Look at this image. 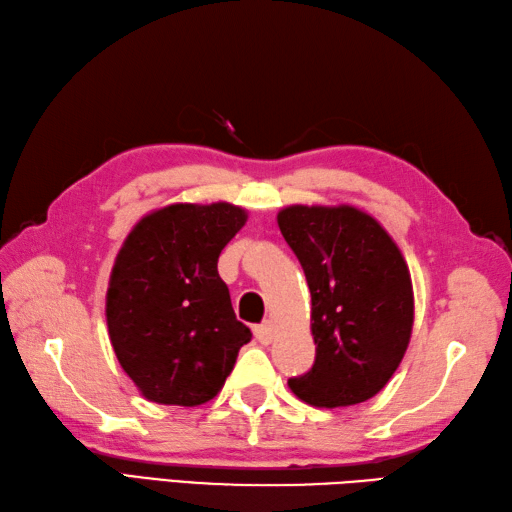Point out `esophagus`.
I'll return each mask as SVG.
<instances>
[{
    "label": "esophagus",
    "mask_w": 512,
    "mask_h": 512,
    "mask_svg": "<svg viewBox=\"0 0 512 512\" xmlns=\"http://www.w3.org/2000/svg\"><path fill=\"white\" fill-rule=\"evenodd\" d=\"M272 336H275V329H272L270 323H264V325H257V327H255V338H257L261 344H270V342H272Z\"/></svg>",
    "instance_id": "34e87169"
}]
</instances>
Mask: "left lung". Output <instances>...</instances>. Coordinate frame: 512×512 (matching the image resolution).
I'll return each instance as SVG.
<instances>
[{"label": "left lung", "instance_id": "8db88e82", "mask_svg": "<svg viewBox=\"0 0 512 512\" xmlns=\"http://www.w3.org/2000/svg\"><path fill=\"white\" fill-rule=\"evenodd\" d=\"M277 222L310 285L316 344L314 366L288 386L318 408L375 397L412 336V279L399 246L351 205H292Z\"/></svg>", "mask_w": 512, "mask_h": 512}]
</instances>
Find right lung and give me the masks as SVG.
Masks as SVG:
<instances>
[{"mask_svg": "<svg viewBox=\"0 0 512 512\" xmlns=\"http://www.w3.org/2000/svg\"><path fill=\"white\" fill-rule=\"evenodd\" d=\"M246 218L229 202H178L141 218L117 253L106 325L117 360L148 401L207 403L251 342L218 275L222 248Z\"/></svg>", "mask_w": 512, "mask_h": 512, "instance_id": "right-lung-1", "label": "right lung"}]
</instances>
